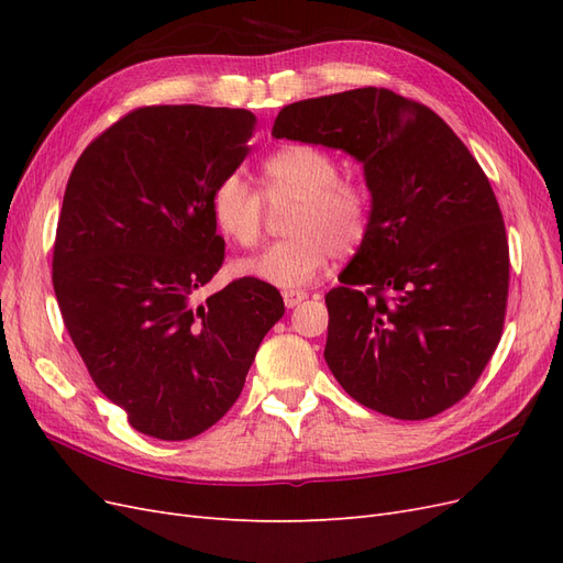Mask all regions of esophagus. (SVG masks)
<instances>
[{"mask_svg":"<svg viewBox=\"0 0 563 563\" xmlns=\"http://www.w3.org/2000/svg\"><path fill=\"white\" fill-rule=\"evenodd\" d=\"M302 300H308V294L305 291H284V305L288 310L296 308V305H300Z\"/></svg>","mask_w":563,"mask_h":563,"instance_id":"esophagus-1","label":"esophagus"}]
</instances>
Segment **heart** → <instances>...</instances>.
Segmentation results:
<instances>
[{
	"mask_svg": "<svg viewBox=\"0 0 563 563\" xmlns=\"http://www.w3.org/2000/svg\"><path fill=\"white\" fill-rule=\"evenodd\" d=\"M261 192L240 174L220 178L211 192V218L225 240L255 246L265 228V202L291 207L288 240L267 246L234 265L236 275L296 291L312 284L333 255L360 249L371 228L373 201L366 187L340 178V166L327 150L288 143L258 166Z\"/></svg>",
	"mask_w": 563,
	"mask_h": 563,
	"instance_id": "b5f03b06",
	"label": "heart"
}]
</instances>
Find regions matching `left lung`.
Returning a JSON list of instances; mask_svg holds the SVG:
<instances>
[{"label":"left lung","mask_w":563,"mask_h":563,"mask_svg":"<svg viewBox=\"0 0 563 563\" xmlns=\"http://www.w3.org/2000/svg\"><path fill=\"white\" fill-rule=\"evenodd\" d=\"M272 135L364 164L371 228L327 294L335 380L399 420L467 397L500 343L509 291L503 213L479 162L428 106L376 87L286 106Z\"/></svg>","instance_id":"1"}]
</instances>
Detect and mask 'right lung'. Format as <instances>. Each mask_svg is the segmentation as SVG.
Here are the masks:
<instances>
[{"label":"right lung","mask_w":563,"mask_h":563,"mask_svg":"<svg viewBox=\"0 0 563 563\" xmlns=\"http://www.w3.org/2000/svg\"><path fill=\"white\" fill-rule=\"evenodd\" d=\"M249 110L150 106L124 114L77 159L54 244V291L96 387L133 430L201 434L240 399L275 286L242 277L197 305L225 261L211 192L249 155Z\"/></svg>","instance_id":"obj_1"}]
</instances>
